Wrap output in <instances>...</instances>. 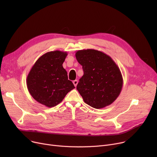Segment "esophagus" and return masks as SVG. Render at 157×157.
I'll list each match as a JSON object with an SVG mask.
<instances>
[{"mask_svg": "<svg viewBox=\"0 0 157 157\" xmlns=\"http://www.w3.org/2000/svg\"><path fill=\"white\" fill-rule=\"evenodd\" d=\"M78 80H74V81H73V84H74V85L75 86H77V85H78Z\"/></svg>", "mask_w": 157, "mask_h": 157, "instance_id": "1", "label": "esophagus"}]
</instances>
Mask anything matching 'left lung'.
I'll list each match as a JSON object with an SVG mask.
<instances>
[{
    "label": "left lung",
    "instance_id": "obj_1",
    "mask_svg": "<svg viewBox=\"0 0 157 157\" xmlns=\"http://www.w3.org/2000/svg\"><path fill=\"white\" fill-rule=\"evenodd\" d=\"M76 57L84 72L76 86L84 102L95 109L111 104L123 83L116 63L109 55L93 49L78 50Z\"/></svg>",
    "mask_w": 157,
    "mask_h": 157
}]
</instances>
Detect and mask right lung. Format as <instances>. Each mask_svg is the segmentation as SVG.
<instances>
[{
    "instance_id": "add662e5",
    "label": "right lung",
    "mask_w": 157,
    "mask_h": 157,
    "mask_svg": "<svg viewBox=\"0 0 157 157\" xmlns=\"http://www.w3.org/2000/svg\"><path fill=\"white\" fill-rule=\"evenodd\" d=\"M67 55L66 52L59 50L44 54L32 66L27 76L30 94L48 108L60 103L67 93L75 88L62 66Z\"/></svg>"
}]
</instances>
